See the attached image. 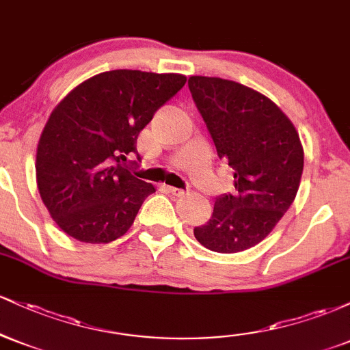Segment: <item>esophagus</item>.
Masks as SVG:
<instances>
[{"mask_svg":"<svg viewBox=\"0 0 350 350\" xmlns=\"http://www.w3.org/2000/svg\"><path fill=\"white\" fill-rule=\"evenodd\" d=\"M170 192L172 196H176V198H183L184 194H186V191L184 189H179V187H172L170 186Z\"/></svg>","mask_w":350,"mask_h":350,"instance_id":"esophagus-1","label":"esophagus"}]
</instances>
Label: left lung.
Masks as SVG:
<instances>
[{"instance_id": "left-lung-1", "label": "left lung", "mask_w": 350, "mask_h": 350, "mask_svg": "<svg viewBox=\"0 0 350 350\" xmlns=\"http://www.w3.org/2000/svg\"><path fill=\"white\" fill-rule=\"evenodd\" d=\"M189 90L235 184L232 194L215 199L212 217L194 235L212 252H243L262 242L295 200L303 144L278 105L250 87L192 75Z\"/></svg>"}]
</instances>
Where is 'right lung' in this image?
<instances>
[{
  "mask_svg": "<svg viewBox=\"0 0 350 350\" xmlns=\"http://www.w3.org/2000/svg\"><path fill=\"white\" fill-rule=\"evenodd\" d=\"M186 83V75L110 70L67 95L44 126L36 179L44 206L72 239L108 243L124 235L156 191L123 166L139 131Z\"/></svg>",
  "mask_w": 350,
  "mask_h": 350,
  "instance_id": "obj_1",
  "label": "right lung"
}]
</instances>
